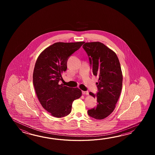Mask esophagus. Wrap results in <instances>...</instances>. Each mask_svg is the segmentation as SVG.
<instances>
[{"label": "esophagus", "mask_w": 155, "mask_h": 155, "mask_svg": "<svg viewBox=\"0 0 155 155\" xmlns=\"http://www.w3.org/2000/svg\"><path fill=\"white\" fill-rule=\"evenodd\" d=\"M82 93L83 95H89V91H82Z\"/></svg>", "instance_id": "1"}]
</instances>
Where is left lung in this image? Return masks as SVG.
I'll use <instances>...</instances> for the list:
<instances>
[{"label": "left lung", "instance_id": "obj_1", "mask_svg": "<svg viewBox=\"0 0 155 155\" xmlns=\"http://www.w3.org/2000/svg\"><path fill=\"white\" fill-rule=\"evenodd\" d=\"M89 57L93 75L98 76L97 92H89L97 99V106L90 109V117L102 120L115 108L121 92L122 74L119 59L112 50L100 42L86 43L82 46Z\"/></svg>", "mask_w": 155, "mask_h": 155}]
</instances>
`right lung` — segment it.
Masks as SVG:
<instances>
[{
    "instance_id": "obj_1",
    "label": "right lung",
    "mask_w": 155,
    "mask_h": 155,
    "mask_svg": "<svg viewBox=\"0 0 155 155\" xmlns=\"http://www.w3.org/2000/svg\"><path fill=\"white\" fill-rule=\"evenodd\" d=\"M82 42L54 43L44 50L36 60L33 72V84L44 109L56 117L69 115L72 104L81 96V91L60 84L67 61L80 48Z\"/></svg>"
}]
</instances>
